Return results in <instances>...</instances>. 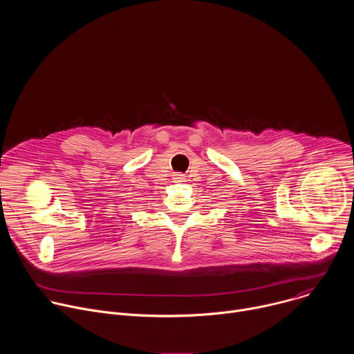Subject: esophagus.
Wrapping results in <instances>:
<instances>
[{
    "label": "esophagus",
    "instance_id": "obj_1",
    "mask_svg": "<svg viewBox=\"0 0 354 354\" xmlns=\"http://www.w3.org/2000/svg\"><path fill=\"white\" fill-rule=\"evenodd\" d=\"M172 180H174L175 183H182V182H185V175H183V174H175L174 178H172Z\"/></svg>",
    "mask_w": 354,
    "mask_h": 354
}]
</instances>
